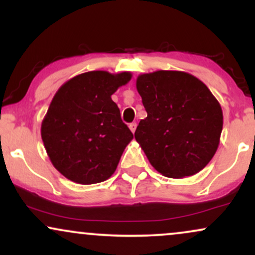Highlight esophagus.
<instances>
[{"mask_svg": "<svg viewBox=\"0 0 255 255\" xmlns=\"http://www.w3.org/2000/svg\"><path fill=\"white\" fill-rule=\"evenodd\" d=\"M129 129L133 131V133H134V131H135V129H136V124H135V122H131V124L129 125Z\"/></svg>", "mask_w": 255, "mask_h": 255, "instance_id": "esophagus-1", "label": "esophagus"}]
</instances>
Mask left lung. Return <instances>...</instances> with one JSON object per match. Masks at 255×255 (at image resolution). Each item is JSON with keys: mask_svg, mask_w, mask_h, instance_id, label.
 I'll return each mask as SVG.
<instances>
[{"mask_svg": "<svg viewBox=\"0 0 255 255\" xmlns=\"http://www.w3.org/2000/svg\"><path fill=\"white\" fill-rule=\"evenodd\" d=\"M147 118L135 140L151 165L166 177L192 176L204 169L219 145L223 113L211 91L184 72L157 71L136 79Z\"/></svg>", "mask_w": 255, "mask_h": 255, "instance_id": "8db88e82", "label": "left lung"}]
</instances>
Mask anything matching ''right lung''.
<instances>
[{"label":"right lung","instance_id":"1","mask_svg":"<svg viewBox=\"0 0 255 255\" xmlns=\"http://www.w3.org/2000/svg\"><path fill=\"white\" fill-rule=\"evenodd\" d=\"M130 73H83L58 89L42 122V139L52 165L80 184L103 182L118 168L133 134L111 99Z\"/></svg>","mask_w":255,"mask_h":255}]
</instances>
